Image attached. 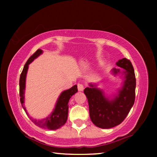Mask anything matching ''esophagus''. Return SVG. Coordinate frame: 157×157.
Listing matches in <instances>:
<instances>
[{
	"mask_svg": "<svg viewBox=\"0 0 157 157\" xmlns=\"http://www.w3.org/2000/svg\"><path fill=\"white\" fill-rule=\"evenodd\" d=\"M78 91H83V90H84V85L82 84L78 83Z\"/></svg>",
	"mask_w": 157,
	"mask_h": 157,
	"instance_id": "34e87169",
	"label": "esophagus"
}]
</instances>
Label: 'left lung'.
<instances>
[{
	"label": "left lung",
	"instance_id": "8db88e82",
	"mask_svg": "<svg viewBox=\"0 0 157 157\" xmlns=\"http://www.w3.org/2000/svg\"><path fill=\"white\" fill-rule=\"evenodd\" d=\"M118 67L124 69V81L118 94L113 99L105 96L102 90L90 84V87L84 90L88 99L89 115L95 126L102 129H109L120 124L126 118L135 100L136 78L134 67L131 62L126 58L118 60ZM114 75L121 73L120 68H113Z\"/></svg>",
	"mask_w": 157,
	"mask_h": 157
}]
</instances>
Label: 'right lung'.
<instances>
[{
    "mask_svg": "<svg viewBox=\"0 0 157 157\" xmlns=\"http://www.w3.org/2000/svg\"><path fill=\"white\" fill-rule=\"evenodd\" d=\"M43 52L42 50L38 49L32 55V56L28 59L27 62L23 67L22 73L21 74L20 79H19V95H20V101L21 103V105L25 110L26 114L29 116L28 113L26 109L24 107V94H25V78H26V74L28 72V65L33 62V61L36 59V58L39 56L41 53ZM78 92V86L77 85H75L71 89L66 91H63L62 94H60L59 98L57 101L56 105H55V108L54 110L50 114L49 116L47 118L42 119V120H35V119H33L32 118L31 121L33 122V123L36 124V126L44 129H47L50 130H55L60 128L61 127L63 126V124L66 123V121L68 118V103L69 102V100L71 98L73 95H74L75 93Z\"/></svg>",
    "mask_w": 157,
    "mask_h": 157,
    "instance_id": "obj_1",
    "label": "right lung"
}]
</instances>
